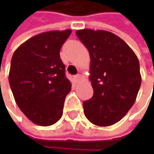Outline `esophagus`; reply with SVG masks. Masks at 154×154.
Wrapping results in <instances>:
<instances>
[{
  "mask_svg": "<svg viewBox=\"0 0 154 154\" xmlns=\"http://www.w3.org/2000/svg\"><path fill=\"white\" fill-rule=\"evenodd\" d=\"M80 78H81L80 74H76V75L74 77V81H75V82H79V81L80 80Z\"/></svg>",
  "mask_w": 154,
  "mask_h": 154,
  "instance_id": "1",
  "label": "esophagus"
}]
</instances>
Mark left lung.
I'll return each instance as SVG.
<instances>
[{
    "mask_svg": "<svg viewBox=\"0 0 154 154\" xmlns=\"http://www.w3.org/2000/svg\"><path fill=\"white\" fill-rule=\"evenodd\" d=\"M89 51L91 99L83 102L84 114L92 123L106 127L119 122L133 106L141 84L140 63L132 49L107 31H76Z\"/></svg>",
    "mask_w": 154,
    "mask_h": 154,
    "instance_id": "left-lung-1",
    "label": "left lung"
}]
</instances>
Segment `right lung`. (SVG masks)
<instances>
[{"instance_id":"right-lung-1","label":"right lung","mask_w":154,"mask_h":154,"mask_svg":"<svg viewBox=\"0 0 154 154\" xmlns=\"http://www.w3.org/2000/svg\"><path fill=\"white\" fill-rule=\"evenodd\" d=\"M72 30L34 36L14 51L8 80L15 102L29 120L40 126L56 123L71 91L60 50Z\"/></svg>"}]
</instances>
